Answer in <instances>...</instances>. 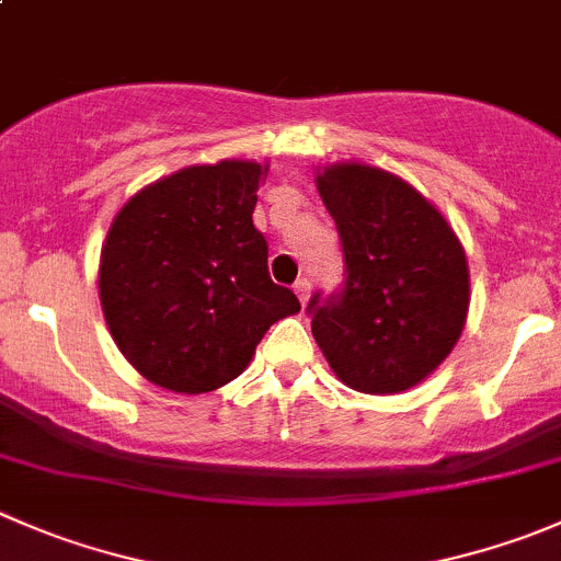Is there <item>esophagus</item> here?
Returning <instances> with one entry per match:
<instances>
[{
    "label": "esophagus",
    "instance_id": "obj_1",
    "mask_svg": "<svg viewBox=\"0 0 561 561\" xmlns=\"http://www.w3.org/2000/svg\"><path fill=\"white\" fill-rule=\"evenodd\" d=\"M293 290H296L298 301H301L304 307H307V301H309V290H312V285H309V279H298L296 285H293Z\"/></svg>",
    "mask_w": 561,
    "mask_h": 561
}]
</instances>
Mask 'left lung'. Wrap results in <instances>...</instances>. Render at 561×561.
<instances>
[{
  "label": "left lung",
  "mask_w": 561,
  "mask_h": 561,
  "mask_svg": "<svg viewBox=\"0 0 561 561\" xmlns=\"http://www.w3.org/2000/svg\"><path fill=\"white\" fill-rule=\"evenodd\" d=\"M318 192L340 232L345 285L309 298L314 340L351 389H411L453 353L466 325L463 247L447 219L391 172L325 167Z\"/></svg>",
  "instance_id": "obj_1"
}]
</instances>
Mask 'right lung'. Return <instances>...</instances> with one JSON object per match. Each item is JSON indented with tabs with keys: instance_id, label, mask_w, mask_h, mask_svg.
<instances>
[{
	"instance_id": "obj_1",
	"label": "right lung",
	"mask_w": 561,
	"mask_h": 561,
	"mask_svg": "<svg viewBox=\"0 0 561 561\" xmlns=\"http://www.w3.org/2000/svg\"><path fill=\"white\" fill-rule=\"evenodd\" d=\"M268 167H186L130 197L101 252L98 290L119 353L150 383L203 394L236 380L276 320L301 309L271 282L254 227Z\"/></svg>"
}]
</instances>
